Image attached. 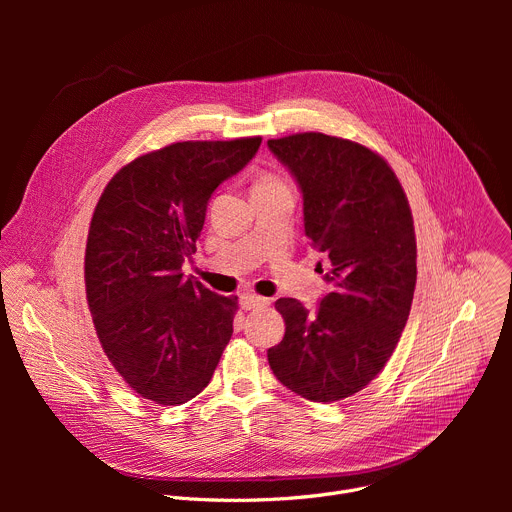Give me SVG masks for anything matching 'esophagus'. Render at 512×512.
I'll list each match as a JSON object with an SVG mask.
<instances>
[{"mask_svg": "<svg viewBox=\"0 0 512 512\" xmlns=\"http://www.w3.org/2000/svg\"><path fill=\"white\" fill-rule=\"evenodd\" d=\"M269 304L267 298H261L257 294H251V291H247V294L241 296V308L243 310H255V308H265Z\"/></svg>", "mask_w": 512, "mask_h": 512, "instance_id": "esophagus-1", "label": "esophagus"}]
</instances>
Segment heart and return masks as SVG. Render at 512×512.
Masks as SVG:
<instances>
[{
	"label": "heart",
	"mask_w": 512,
	"mask_h": 512,
	"mask_svg": "<svg viewBox=\"0 0 512 512\" xmlns=\"http://www.w3.org/2000/svg\"><path fill=\"white\" fill-rule=\"evenodd\" d=\"M261 182H265V180H261Z\"/></svg>",
	"instance_id": "heart-1"
}]
</instances>
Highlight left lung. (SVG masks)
<instances>
[{"label":"left lung","mask_w":512,"mask_h":512,"mask_svg":"<svg viewBox=\"0 0 512 512\" xmlns=\"http://www.w3.org/2000/svg\"><path fill=\"white\" fill-rule=\"evenodd\" d=\"M267 145L304 194L306 237L326 255L332 285L316 310L275 302L285 336L267 360L304 399L340 401L383 371L407 324L417 279L411 208L391 166L356 141L310 131Z\"/></svg>","instance_id":"left-lung-1"}]
</instances>
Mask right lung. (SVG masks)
Wrapping results in <instances>:
<instances>
[{"label":"right lung","instance_id":"add662e5","mask_svg":"<svg viewBox=\"0 0 512 512\" xmlns=\"http://www.w3.org/2000/svg\"><path fill=\"white\" fill-rule=\"evenodd\" d=\"M261 137L178 141L135 158L103 190L85 253L101 346L143 399L182 405L212 379L233 336L237 296L184 277L212 192L241 172Z\"/></svg>","mask_w":512,"mask_h":512}]
</instances>
